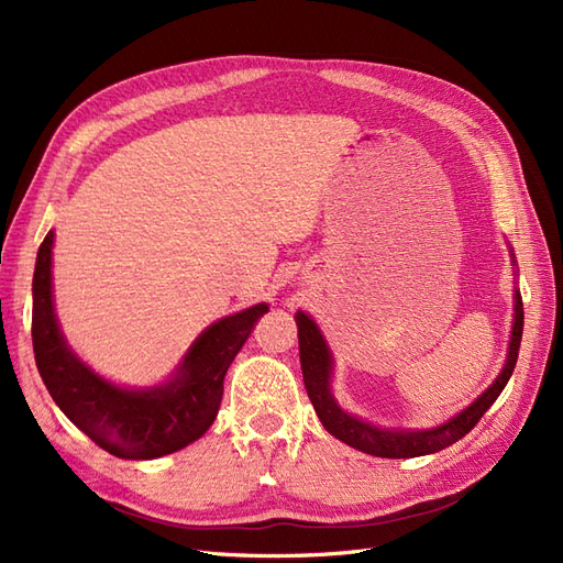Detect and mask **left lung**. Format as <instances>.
Returning <instances> with one entry per match:
<instances>
[{"label":"left lung","mask_w":563,"mask_h":563,"mask_svg":"<svg viewBox=\"0 0 563 563\" xmlns=\"http://www.w3.org/2000/svg\"><path fill=\"white\" fill-rule=\"evenodd\" d=\"M298 323V343H300V366H302V380L305 389H308V397L314 406V411L321 420L323 428H327L335 439L345 441L347 446L360 449L364 453L378 455V457H416V455H430L441 449L455 444L457 439H463L482 416L488 411L490 404L500 397L509 376L517 366L519 345H521V333H523V305L521 294H515V327H512V343H509L507 364L500 376L496 378L484 395L476 399L472 406H467L463 413H457L449 422L441 424L434 430H380L376 424H368L360 418L347 416L343 408H340L331 395V352L327 347V340L319 333L317 323L305 314H296Z\"/></svg>","instance_id":"left-lung-1"}]
</instances>
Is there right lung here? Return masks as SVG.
Masks as SVG:
<instances>
[{
	"instance_id": "right-lung-1",
	"label": "right lung",
	"mask_w": 563,
	"mask_h": 563,
	"mask_svg": "<svg viewBox=\"0 0 563 563\" xmlns=\"http://www.w3.org/2000/svg\"><path fill=\"white\" fill-rule=\"evenodd\" d=\"M51 244L54 232L44 236L32 279V347L48 395L84 434L117 457L152 460L192 444L216 420L225 373L267 305L216 321L168 385L122 389L98 378L65 345L51 300Z\"/></svg>"
}]
</instances>
